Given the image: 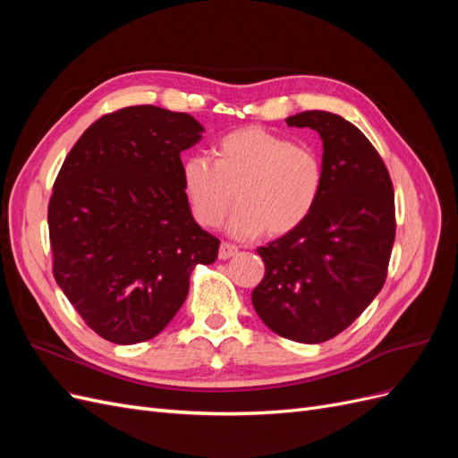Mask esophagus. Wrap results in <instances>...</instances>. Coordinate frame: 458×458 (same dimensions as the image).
<instances>
[{
  "label": "esophagus",
  "mask_w": 458,
  "mask_h": 458,
  "mask_svg": "<svg viewBox=\"0 0 458 458\" xmlns=\"http://www.w3.org/2000/svg\"><path fill=\"white\" fill-rule=\"evenodd\" d=\"M237 252H239V248L234 246V244L221 242V246H219V259H229V258H233Z\"/></svg>",
  "instance_id": "1"
}]
</instances>
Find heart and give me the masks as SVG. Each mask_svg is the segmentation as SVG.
I'll return each mask as SVG.
<instances>
[{
  "label": "heart",
  "mask_w": 458,
  "mask_h": 458,
  "mask_svg": "<svg viewBox=\"0 0 458 458\" xmlns=\"http://www.w3.org/2000/svg\"><path fill=\"white\" fill-rule=\"evenodd\" d=\"M182 187L192 216L219 227L233 206L229 231L239 239L286 234L310 217L323 189V164L311 147L261 128L234 130L214 147V162L189 155Z\"/></svg>",
  "instance_id": "heart-1"
}]
</instances>
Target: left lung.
Wrapping results in <instances>:
<instances>
[{
  "label": "left lung",
  "instance_id": "obj_1",
  "mask_svg": "<svg viewBox=\"0 0 458 458\" xmlns=\"http://www.w3.org/2000/svg\"><path fill=\"white\" fill-rule=\"evenodd\" d=\"M323 140V189L310 217L259 246L266 275L252 303L275 335L321 344L340 335L382 290L395 239L390 174L363 131L325 110L288 116Z\"/></svg>",
  "mask_w": 458,
  "mask_h": 458
}]
</instances>
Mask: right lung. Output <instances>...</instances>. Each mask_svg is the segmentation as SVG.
<instances>
[{
  "mask_svg": "<svg viewBox=\"0 0 458 458\" xmlns=\"http://www.w3.org/2000/svg\"><path fill=\"white\" fill-rule=\"evenodd\" d=\"M204 128L185 113L128 106L101 116L63 162L49 200L53 275L86 325L130 345L155 338L219 241L191 214L182 152Z\"/></svg>",
  "mask_w": 458,
  "mask_h": 458,
  "instance_id": "add662e5",
  "label": "right lung"
}]
</instances>
